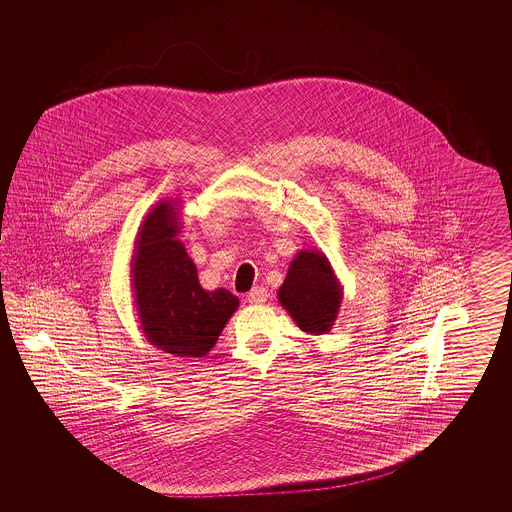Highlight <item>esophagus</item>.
Masks as SVG:
<instances>
[{"label": "esophagus", "instance_id": "1", "mask_svg": "<svg viewBox=\"0 0 512 512\" xmlns=\"http://www.w3.org/2000/svg\"><path fill=\"white\" fill-rule=\"evenodd\" d=\"M268 289H264V287H253L251 291H249L248 302L249 304H264L266 300H268Z\"/></svg>", "mask_w": 512, "mask_h": 512}]
</instances>
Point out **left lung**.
Instances as JSON below:
<instances>
[{"instance_id": "8db88e82", "label": "left lung", "mask_w": 512, "mask_h": 512, "mask_svg": "<svg viewBox=\"0 0 512 512\" xmlns=\"http://www.w3.org/2000/svg\"><path fill=\"white\" fill-rule=\"evenodd\" d=\"M343 287L321 249H300L278 291L279 304L306 334L332 330L340 313Z\"/></svg>"}]
</instances>
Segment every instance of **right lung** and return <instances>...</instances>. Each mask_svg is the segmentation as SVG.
I'll list each match as a JSON object with an SVG mask.
<instances>
[{"mask_svg":"<svg viewBox=\"0 0 512 512\" xmlns=\"http://www.w3.org/2000/svg\"><path fill=\"white\" fill-rule=\"evenodd\" d=\"M180 202L161 199L142 219L131 257V285L144 338L174 357L202 358L216 345L240 300L227 289H202L197 266L178 240Z\"/></svg>","mask_w":512,"mask_h":512,"instance_id":"right-lung-1","label":"right lung"}]
</instances>
